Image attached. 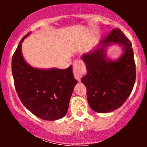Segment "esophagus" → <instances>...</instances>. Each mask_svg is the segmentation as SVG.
I'll return each mask as SVG.
<instances>
[{"mask_svg":"<svg viewBox=\"0 0 147 147\" xmlns=\"http://www.w3.org/2000/svg\"><path fill=\"white\" fill-rule=\"evenodd\" d=\"M86 68L85 64L82 61L78 60L76 61L73 63V72L75 78L77 81L80 82L82 76L86 73Z\"/></svg>","mask_w":147,"mask_h":147,"instance_id":"34e87169","label":"esophagus"}]
</instances>
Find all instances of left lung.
Returning a JSON list of instances; mask_svg holds the SVG:
<instances>
[{
  "mask_svg": "<svg viewBox=\"0 0 147 147\" xmlns=\"http://www.w3.org/2000/svg\"><path fill=\"white\" fill-rule=\"evenodd\" d=\"M116 44L123 54L113 60L107 57V48ZM82 59L87 74L82 82L87 89V99L92 111L99 113L119 109L129 97L136 82V64L132 45L119 29H113L93 50L84 54Z\"/></svg>",
  "mask_w": 147,
  "mask_h": 147,
  "instance_id": "1",
  "label": "left lung"
}]
</instances>
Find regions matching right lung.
Masks as SVG:
<instances>
[{
  "label": "right lung",
  "mask_w": 147,
  "mask_h": 147,
  "mask_svg": "<svg viewBox=\"0 0 147 147\" xmlns=\"http://www.w3.org/2000/svg\"><path fill=\"white\" fill-rule=\"evenodd\" d=\"M21 39L11 61V72L18 97L28 110L44 120L63 117L77 81L72 65L66 69L34 68L24 59Z\"/></svg>",
  "instance_id": "add662e5"
}]
</instances>
